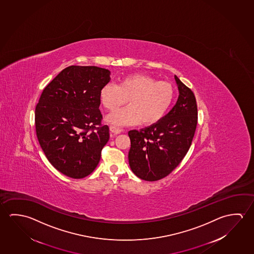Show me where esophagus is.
I'll list each match as a JSON object with an SVG mask.
<instances>
[{"mask_svg": "<svg viewBox=\"0 0 254 254\" xmlns=\"http://www.w3.org/2000/svg\"><path fill=\"white\" fill-rule=\"evenodd\" d=\"M110 131L113 134H118V133H121L122 132V130L121 128L116 127H113V126H110Z\"/></svg>", "mask_w": 254, "mask_h": 254, "instance_id": "34e87169", "label": "esophagus"}]
</instances>
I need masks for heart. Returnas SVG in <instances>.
I'll use <instances>...</instances> for the list:
<instances>
[{
	"instance_id": "1",
	"label": "heart",
	"mask_w": 254,
	"mask_h": 254,
	"mask_svg": "<svg viewBox=\"0 0 254 254\" xmlns=\"http://www.w3.org/2000/svg\"><path fill=\"white\" fill-rule=\"evenodd\" d=\"M99 97L108 111L121 107L127 100L129 104L106 117L110 124L124 127L140 121L141 125L151 126L166 115L174 100L175 88L167 81H158L150 75L133 73L123 77L118 86L104 85Z\"/></svg>"
}]
</instances>
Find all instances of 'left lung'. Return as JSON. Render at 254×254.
I'll return each mask as SVG.
<instances>
[{
    "label": "left lung",
    "instance_id": "left-lung-1",
    "mask_svg": "<svg viewBox=\"0 0 254 254\" xmlns=\"http://www.w3.org/2000/svg\"><path fill=\"white\" fill-rule=\"evenodd\" d=\"M179 96L175 106L154 125L130 130L129 166L138 178L147 182L162 179L183 160L191 145L197 123L193 92L175 75Z\"/></svg>",
    "mask_w": 254,
    "mask_h": 254
}]
</instances>
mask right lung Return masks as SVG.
Listing matches in <instances>:
<instances>
[{
  "instance_id": "add662e5",
  "label": "right lung",
  "mask_w": 254,
  "mask_h": 254,
  "mask_svg": "<svg viewBox=\"0 0 254 254\" xmlns=\"http://www.w3.org/2000/svg\"><path fill=\"white\" fill-rule=\"evenodd\" d=\"M110 75L100 67H67L44 88L36 105L38 141L50 164L68 177L90 175L109 141L108 126H101L99 93Z\"/></svg>"
}]
</instances>
